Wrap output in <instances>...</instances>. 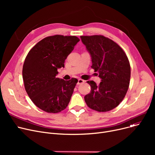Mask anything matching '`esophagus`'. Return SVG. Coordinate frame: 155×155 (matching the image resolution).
I'll return each mask as SVG.
<instances>
[{
    "label": "esophagus",
    "mask_w": 155,
    "mask_h": 155,
    "mask_svg": "<svg viewBox=\"0 0 155 155\" xmlns=\"http://www.w3.org/2000/svg\"><path fill=\"white\" fill-rule=\"evenodd\" d=\"M84 82H85V81H84V80H82V79H81V78H79V79L78 80V83H77V84H78V85H80V84H82L84 83Z\"/></svg>",
    "instance_id": "esophagus-1"
}]
</instances>
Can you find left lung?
Instances as JSON below:
<instances>
[{"instance_id": "1", "label": "left lung", "mask_w": 155, "mask_h": 155, "mask_svg": "<svg viewBox=\"0 0 155 155\" xmlns=\"http://www.w3.org/2000/svg\"><path fill=\"white\" fill-rule=\"evenodd\" d=\"M80 38L91 56V67L101 78L99 85L87 81L91 91L85 96V101L93 110L109 111L122 102L128 90L131 77L129 60L123 49L108 38L94 35Z\"/></svg>"}]
</instances>
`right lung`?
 <instances>
[{"mask_svg":"<svg viewBox=\"0 0 155 155\" xmlns=\"http://www.w3.org/2000/svg\"><path fill=\"white\" fill-rule=\"evenodd\" d=\"M80 39L75 36L54 35L39 41L28 53L22 68L25 90L36 106L48 113L66 109L78 80L57 78L58 70Z\"/></svg>","mask_w":155,"mask_h":155,"instance_id":"obj_1","label":"right lung"}]
</instances>
